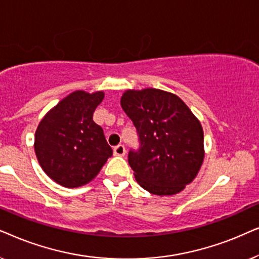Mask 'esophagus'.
Masks as SVG:
<instances>
[{"instance_id": "34e87169", "label": "esophagus", "mask_w": 259, "mask_h": 259, "mask_svg": "<svg viewBox=\"0 0 259 259\" xmlns=\"http://www.w3.org/2000/svg\"><path fill=\"white\" fill-rule=\"evenodd\" d=\"M113 154H115L116 156H124V155H125V148H124L123 144H118V146L113 148Z\"/></svg>"}]
</instances>
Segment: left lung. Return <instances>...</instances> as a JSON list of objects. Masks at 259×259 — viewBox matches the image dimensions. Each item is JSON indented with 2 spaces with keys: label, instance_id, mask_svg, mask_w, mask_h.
Listing matches in <instances>:
<instances>
[{
  "label": "left lung",
  "instance_id": "obj_1",
  "mask_svg": "<svg viewBox=\"0 0 259 259\" xmlns=\"http://www.w3.org/2000/svg\"><path fill=\"white\" fill-rule=\"evenodd\" d=\"M120 105L139 135V149L127 154L136 181L155 195L181 192L204 161L201 124L178 96L162 90H127Z\"/></svg>",
  "mask_w": 259,
  "mask_h": 259
}]
</instances>
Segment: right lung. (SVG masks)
Listing matches in <instances>:
<instances>
[{
	"mask_svg": "<svg viewBox=\"0 0 259 259\" xmlns=\"http://www.w3.org/2000/svg\"><path fill=\"white\" fill-rule=\"evenodd\" d=\"M104 94L75 91L58 103L35 133V154L45 173L64 187L89 184L112 156L94 112Z\"/></svg>",
	"mask_w": 259,
	"mask_h": 259,
	"instance_id": "add662e5",
	"label": "right lung"
}]
</instances>
